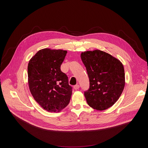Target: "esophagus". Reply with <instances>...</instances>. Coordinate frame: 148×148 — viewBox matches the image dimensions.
Wrapping results in <instances>:
<instances>
[{
	"instance_id": "obj_1",
	"label": "esophagus",
	"mask_w": 148,
	"mask_h": 148,
	"mask_svg": "<svg viewBox=\"0 0 148 148\" xmlns=\"http://www.w3.org/2000/svg\"><path fill=\"white\" fill-rule=\"evenodd\" d=\"M79 85H78V84H77V85L74 86V88L75 90H78V89H79Z\"/></svg>"
}]
</instances>
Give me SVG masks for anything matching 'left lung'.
Wrapping results in <instances>:
<instances>
[{
	"instance_id": "8db88e82",
	"label": "left lung",
	"mask_w": 148,
	"mask_h": 148,
	"mask_svg": "<svg viewBox=\"0 0 148 148\" xmlns=\"http://www.w3.org/2000/svg\"><path fill=\"white\" fill-rule=\"evenodd\" d=\"M81 58L90 81L89 88L84 92L88 104L99 111L109 108L118 101L125 87L122 64L99 50L82 53Z\"/></svg>"
}]
</instances>
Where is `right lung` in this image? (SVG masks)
I'll use <instances>...</instances> for the list:
<instances>
[{
    "mask_svg": "<svg viewBox=\"0 0 148 148\" xmlns=\"http://www.w3.org/2000/svg\"><path fill=\"white\" fill-rule=\"evenodd\" d=\"M67 51L45 49L29 61L27 73L30 91L36 102L49 112H59L70 102L72 87L61 65Z\"/></svg>",
    "mask_w": 148,
    "mask_h": 148,
    "instance_id": "right-lung-1",
    "label": "right lung"
}]
</instances>
